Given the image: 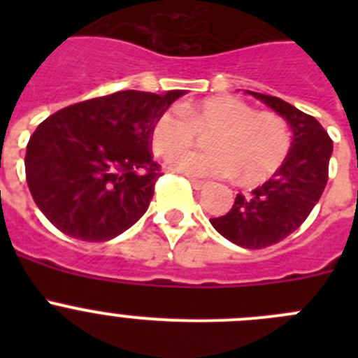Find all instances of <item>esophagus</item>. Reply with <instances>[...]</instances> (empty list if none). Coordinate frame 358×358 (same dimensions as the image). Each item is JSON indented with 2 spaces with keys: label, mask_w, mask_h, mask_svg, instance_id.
Segmentation results:
<instances>
[{
  "label": "esophagus",
  "mask_w": 358,
  "mask_h": 358,
  "mask_svg": "<svg viewBox=\"0 0 358 358\" xmlns=\"http://www.w3.org/2000/svg\"><path fill=\"white\" fill-rule=\"evenodd\" d=\"M189 182L195 189H204L208 186V181H202V179H197V177H189Z\"/></svg>",
  "instance_id": "34e87169"
}]
</instances>
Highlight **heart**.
<instances>
[{"label": "heart", "instance_id": "1", "mask_svg": "<svg viewBox=\"0 0 358 358\" xmlns=\"http://www.w3.org/2000/svg\"><path fill=\"white\" fill-rule=\"evenodd\" d=\"M207 136L206 151L177 150L193 144L197 131ZM157 156H170V166L188 176L235 177L240 185H256L273 176L290 152L289 123L276 113L256 110L242 98L220 94L170 107L150 131Z\"/></svg>", "mask_w": 358, "mask_h": 358}]
</instances>
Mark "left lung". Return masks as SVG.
Here are the masks:
<instances>
[{
	"label": "left lung",
	"instance_id": "left-lung-1",
	"mask_svg": "<svg viewBox=\"0 0 358 358\" xmlns=\"http://www.w3.org/2000/svg\"><path fill=\"white\" fill-rule=\"evenodd\" d=\"M249 93L289 122L292 147L268 181L249 195L238 194L226 215L210 220L224 238L240 248L264 249L287 238L314 210L327 186L334 143L314 116L278 96Z\"/></svg>",
	"mask_w": 358,
	"mask_h": 358
}]
</instances>
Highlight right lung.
<instances>
[{
    "label": "right lung",
    "mask_w": 358,
    "mask_h": 358,
    "mask_svg": "<svg viewBox=\"0 0 358 358\" xmlns=\"http://www.w3.org/2000/svg\"><path fill=\"white\" fill-rule=\"evenodd\" d=\"M182 94L118 91L39 123L27 145L24 172L44 217L84 242H106L134 226L163 176L152 159V125Z\"/></svg>",
    "instance_id": "1"
}]
</instances>
